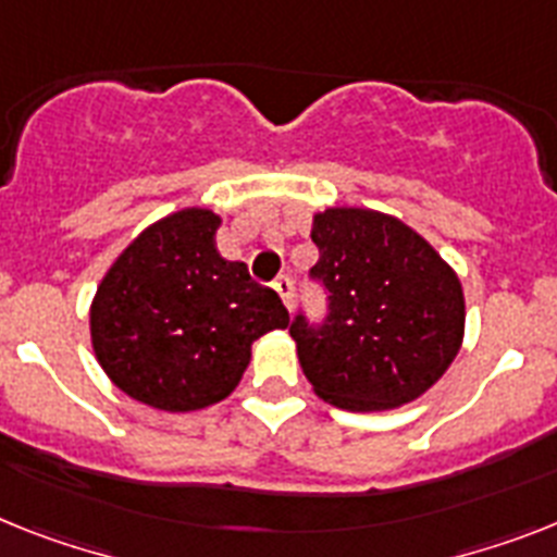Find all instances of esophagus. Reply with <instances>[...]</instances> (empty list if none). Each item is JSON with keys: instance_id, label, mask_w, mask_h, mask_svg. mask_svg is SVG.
Segmentation results:
<instances>
[{"instance_id": "34e87169", "label": "esophagus", "mask_w": 557, "mask_h": 557, "mask_svg": "<svg viewBox=\"0 0 557 557\" xmlns=\"http://www.w3.org/2000/svg\"><path fill=\"white\" fill-rule=\"evenodd\" d=\"M274 288H277L283 306L292 308L294 306V280L288 277V274H280V277L274 280Z\"/></svg>"}]
</instances>
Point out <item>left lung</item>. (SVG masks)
<instances>
[{
    "mask_svg": "<svg viewBox=\"0 0 557 557\" xmlns=\"http://www.w3.org/2000/svg\"><path fill=\"white\" fill-rule=\"evenodd\" d=\"M308 277L325 288V317L288 325L302 373L336 408L387 410L422 396L450 368L465 336L456 271L424 237L371 209H325Z\"/></svg>",
    "mask_w": 557,
    "mask_h": 557,
    "instance_id": "8db88e82",
    "label": "left lung"
}]
</instances>
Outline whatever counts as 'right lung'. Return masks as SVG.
<instances>
[{
	"mask_svg": "<svg viewBox=\"0 0 557 557\" xmlns=\"http://www.w3.org/2000/svg\"><path fill=\"white\" fill-rule=\"evenodd\" d=\"M221 218L184 209L129 243L90 308L92 348L115 385L149 408L184 413L226 399L251 343L286 329L274 288L214 246Z\"/></svg>",
	"mask_w": 557,
	"mask_h": 557,
	"instance_id": "add662e5",
	"label": "right lung"
}]
</instances>
